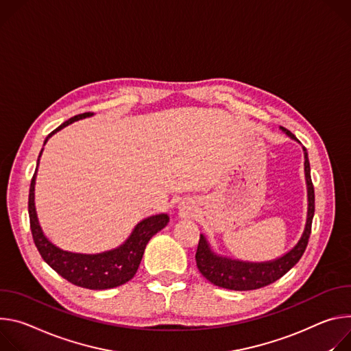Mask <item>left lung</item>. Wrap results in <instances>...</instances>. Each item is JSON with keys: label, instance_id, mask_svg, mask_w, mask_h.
<instances>
[{"label": "left lung", "instance_id": "obj_1", "mask_svg": "<svg viewBox=\"0 0 351 351\" xmlns=\"http://www.w3.org/2000/svg\"><path fill=\"white\" fill-rule=\"evenodd\" d=\"M282 130L290 138L297 139L289 130L286 128H282ZM304 159H305V163H304L305 180H306V188H308V216H306V224L302 232V237L300 239L297 245L290 252H287L286 255H283L276 261L250 263V262L231 261L228 258L217 256L216 254L212 252L205 237L201 234L198 250L195 254V261L202 276L206 278L210 283L223 289L237 290V291L256 290L279 280L301 259L308 245V240L311 236V226H313V219L315 212V192H314L313 180H311V167L308 160V153L305 149H304Z\"/></svg>", "mask_w": 351, "mask_h": 351}]
</instances>
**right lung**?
<instances>
[{
    "mask_svg": "<svg viewBox=\"0 0 351 351\" xmlns=\"http://www.w3.org/2000/svg\"><path fill=\"white\" fill-rule=\"evenodd\" d=\"M90 115L92 112H84V114H77L72 117V119H69L68 121L61 124L58 128H56L51 134H49L45 143L53 134H56L61 128L66 127L68 124L76 120L86 119V117H90ZM42 152L38 154L37 166H38V160H40ZM36 173H37V167L30 181L27 209H29V220H30L33 241L37 251L40 252L42 258L65 280L84 289L104 290V289L119 287L130 282L135 276L136 270L139 267L146 244L156 234V232L160 231L169 223V216L163 213V215L150 216L142 220L135 227V230L132 231V234L125 241V244L112 251H107L97 255H82V254L66 252L53 245L45 237L40 226H38L36 208H34Z\"/></svg>",
    "mask_w": 351,
    "mask_h": 351,
    "instance_id": "right-lung-1",
    "label": "right lung"
}]
</instances>
